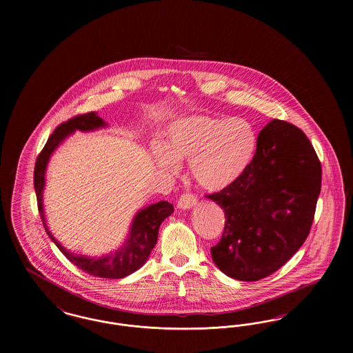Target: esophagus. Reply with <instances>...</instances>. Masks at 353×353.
Returning a JSON list of instances; mask_svg holds the SVG:
<instances>
[{"instance_id": "34e87169", "label": "esophagus", "mask_w": 353, "mask_h": 353, "mask_svg": "<svg viewBox=\"0 0 353 353\" xmlns=\"http://www.w3.org/2000/svg\"><path fill=\"white\" fill-rule=\"evenodd\" d=\"M196 203H197V199L193 194L185 193V194H181V197L179 199L177 208L186 210V209H192L193 206H196Z\"/></svg>"}]
</instances>
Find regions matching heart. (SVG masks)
Returning a JSON list of instances; mask_svg holds the SVG:
<instances>
[{"label": "heart", "mask_w": 353, "mask_h": 353, "mask_svg": "<svg viewBox=\"0 0 353 353\" xmlns=\"http://www.w3.org/2000/svg\"><path fill=\"white\" fill-rule=\"evenodd\" d=\"M167 145L156 144L157 165L179 173L180 160H189L192 177L210 192H219L235 181L250 165L256 139L249 121L241 118L192 115L167 128Z\"/></svg>", "instance_id": "heart-1"}]
</instances>
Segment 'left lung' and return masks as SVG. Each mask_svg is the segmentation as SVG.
<instances>
[{"label": "left lung", "instance_id": "1", "mask_svg": "<svg viewBox=\"0 0 353 353\" xmlns=\"http://www.w3.org/2000/svg\"><path fill=\"white\" fill-rule=\"evenodd\" d=\"M321 165L298 127L272 119L258 134L245 173L208 197L225 212L212 258L223 274L255 282L281 269L302 248L314 221Z\"/></svg>", "mask_w": 353, "mask_h": 353}]
</instances>
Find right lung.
<instances>
[{
    "mask_svg": "<svg viewBox=\"0 0 353 353\" xmlns=\"http://www.w3.org/2000/svg\"><path fill=\"white\" fill-rule=\"evenodd\" d=\"M107 127L105 121L98 117L97 112H88L84 115H78L70 119L66 123L58 125L54 132L48 139L43 150L39 153L35 168H34V188L38 201L39 216L43 222L45 230L50 236L51 241L57 245V248L63 252L71 263L77 268L83 270L84 272L108 279H120L140 269L148 259L152 249L157 242L159 228L164 219L173 213V205L168 201L156 202L148 205L144 209H140L130 226V233L127 235L124 243L115 252H108L101 256H87L70 252L63 248L55 236L51 234L43 210V189H45V174L49 164L51 154L62 144L65 139L74 134L75 131H95L99 128Z\"/></svg>",
    "mask_w": 353,
    "mask_h": 353,
    "instance_id": "1",
    "label": "right lung"
}]
</instances>
